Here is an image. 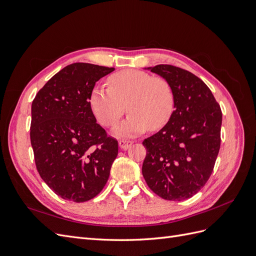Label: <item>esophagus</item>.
<instances>
[{
  "label": "esophagus",
  "instance_id": "34e87169",
  "mask_svg": "<svg viewBox=\"0 0 256 256\" xmlns=\"http://www.w3.org/2000/svg\"><path fill=\"white\" fill-rule=\"evenodd\" d=\"M134 143V141H131V140H120V142H118V144H120V147L122 150H128L129 147L132 145Z\"/></svg>",
  "mask_w": 256,
  "mask_h": 256
}]
</instances>
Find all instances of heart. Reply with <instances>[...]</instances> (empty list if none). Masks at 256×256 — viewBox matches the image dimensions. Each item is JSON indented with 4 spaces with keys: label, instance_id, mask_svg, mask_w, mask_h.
Listing matches in <instances>:
<instances>
[{
    "label": "heart",
    "instance_id": "b5f03b06",
    "mask_svg": "<svg viewBox=\"0 0 256 256\" xmlns=\"http://www.w3.org/2000/svg\"><path fill=\"white\" fill-rule=\"evenodd\" d=\"M108 86L96 84L90 94V106L97 120L111 127L122 114L127 118L114 129L118 136L157 130L171 118L175 106L172 84L164 76L138 69H125L109 76Z\"/></svg>",
    "mask_w": 256,
    "mask_h": 256
}]
</instances>
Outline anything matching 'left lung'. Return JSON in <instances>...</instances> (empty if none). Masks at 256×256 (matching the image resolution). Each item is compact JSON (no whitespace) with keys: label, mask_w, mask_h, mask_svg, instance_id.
Instances as JSON below:
<instances>
[{"label":"left lung","mask_w":256,"mask_h":256,"mask_svg":"<svg viewBox=\"0 0 256 256\" xmlns=\"http://www.w3.org/2000/svg\"><path fill=\"white\" fill-rule=\"evenodd\" d=\"M164 76L175 92V110L166 125L145 138L142 174L160 198L184 200L202 189L210 177L221 143L222 112L207 85L182 68L148 67Z\"/></svg>","instance_id":"obj_1"}]
</instances>
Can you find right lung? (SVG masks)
Returning a JSON list of instances; mask_svg holds the SVG:
<instances>
[{"label":"right lung","instance_id":"add662e5","mask_svg":"<svg viewBox=\"0 0 256 256\" xmlns=\"http://www.w3.org/2000/svg\"><path fill=\"white\" fill-rule=\"evenodd\" d=\"M114 68L88 63L66 66L32 102L30 144L37 171L64 200L86 202L104 189L118 143L96 122L90 94Z\"/></svg>","mask_w":256,"mask_h":256}]
</instances>
